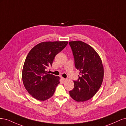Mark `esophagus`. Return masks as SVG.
Wrapping results in <instances>:
<instances>
[{"label": "esophagus", "mask_w": 126, "mask_h": 126, "mask_svg": "<svg viewBox=\"0 0 126 126\" xmlns=\"http://www.w3.org/2000/svg\"><path fill=\"white\" fill-rule=\"evenodd\" d=\"M61 78H62V80H63V81H65L66 80H67V79L64 78H63V77H62Z\"/></svg>", "instance_id": "34e87169"}]
</instances>
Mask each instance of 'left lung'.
Listing matches in <instances>:
<instances>
[{
	"mask_svg": "<svg viewBox=\"0 0 126 126\" xmlns=\"http://www.w3.org/2000/svg\"><path fill=\"white\" fill-rule=\"evenodd\" d=\"M73 54L76 68L80 71L79 78L74 81L70 97L78 102L89 100L100 88L104 79V67L99 56L81 41L69 42Z\"/></svg>",
	"mask_w": 126,
	"mask_h": 126,
	"instance_id": "obj_1",
	"label": "left lung"
}]
</instances>
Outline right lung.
<instances>
[{"label":"right lung","mask_w":126,"mask_h":126,"mask_svg":"<svg viewBox=\"0 0 126 126\" xmlns=\"http://www.w3.org/2000/svg\"><path fill=\"white\" fill-rule=\"evenodd\" d=\"M67 44V41L43 42L28 53L22 69V81L29 94L36 99L44 101L54 94L60 78L46 70Z\"/></svg>","instance_id":"1"}]
</instances>
